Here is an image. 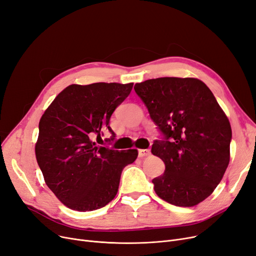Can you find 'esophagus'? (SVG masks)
I'll return each instance as SVG.
<instances>
[{
  "mask_svg": "<svg viewBox=\"0 0 256 256\" xmlns=\"http://www.w3.org/2000/svg\"><path fill=\"white\" fill-rule=\"evenodd\" d=\"M150 154V150H138V156L140 158L142 157H146V156Z\"/></svg>",
  "mask_w": 256,
  "mask_h": 256,
  "instance_id": "34e87169",
  "label": "esophagus"
}]
</instances>
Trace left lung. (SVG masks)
I'll return each mask as SVG.
<instances>
[{
    "label": "left lung",
    "mask_w": 256,
    "mask_h": 256,
    "mask_svg": "<svg viewBox=\"0 0 256 256\" xmlns=\"http://www.w3.org/2000/svg\"><path fill=\"white\" fill-rule=\"evenodd\" d=\"M162 140L152 152L165 164L152 180L164 201L180 207L201 203L214 192L230 160V122L209 88L196 78L160 77L136 84Z\"/></svg>",
    "instance_id": "1"
}]
</instances>
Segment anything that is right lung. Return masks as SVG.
<instances>
[{"mask_svg":"<svg viewBox=\"0 0 256 256\" xmlns=\"http://www.w3.org/2000/svg\"><path fill=\"white\" fill-rule=\"evenodd\" d=\"M132 84H71L42 116L38 164L47 186L66 207L77 211L104 207L117 194L122 170L137 159V150H116L93 141L106 130L114 139L110 118Z\"/></svg>","mask_w":256,"mask_h":256,"instance_id":"1","label":"right lung"}]
</instances>
